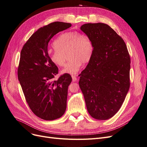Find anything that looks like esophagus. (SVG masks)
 <instances>
[{
	"instance_id": "34e87169",
	"label": "esophagus",
	"mask_w": 147,
	"mask_h": 147,
	"mask_svg": "<svg viewBox=\"0 0 147 147\" xmlns=\"http://www.w3.org/2000/svg\"><path fill=\"white\" fill-rule=\"evenodd\" d=\"M77 77L78 75H72V78L73 81H76L77 80Z\"/></svg>"
}]
</instances>
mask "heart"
<instances>
[{
	"label": "heart",
	"mask_w": 147,
	"mask_h": 147,
	"mask_svg": "<svg viewBox=\"0 0 147 147\" xmlns=\"http://www.w3.org/2000/svg\"><path fill=\"white\" fill-rule=\"evenodd\" d=\"M54 50L48 51L51 61L55 65L62 67L68 55L69 61L62 70L61 74H77L82 63L89 62L92 57L93 46L86 36L76 32H67L60 35L54 42Z\"/></svg>",
	"instance_id": "obj_1"
}]
</instances>
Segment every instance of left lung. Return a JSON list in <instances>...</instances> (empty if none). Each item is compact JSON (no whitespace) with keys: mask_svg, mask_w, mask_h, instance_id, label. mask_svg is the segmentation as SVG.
<instances>
[{"mask_svg":"<svg viewBox=\"0 0 147 147\" xmlns=\"http://www.w3.org/2000/svg\"><path fill=\"white\" fill-rule=\"evenodd\" d=\"M80 29L93 52L80 75V87L90 115L107 120L119 111L130 88V55L124 40L108 25L86 23Z\"/></svg>","mask_w":147,"mask_h":147,"instance_id":"1","label":"left lung"}]
</instances>
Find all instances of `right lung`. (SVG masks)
Listing matches in <instances>:
<instances>
[{
	"label": "right lung",
	"instance_id": "1",
	"mask_svg": "<svg viewBox=\"0 0 147 147\" xmlns=\"http://www.w3.org/2000/svg\"><path fill=\"white\" fill-rule=\"evenodd\" d=\"M71 26L69 23L55 22L40 28L21 51L18 79L29 108L44 120L60 118L66 109L67 89L72 77L64 74L58 80L52 81L58 69L49 59L48 46L55 34Z\"/></svg>",
	"mask_w": 147,
	"mask_h": 147
}]
</instances>
